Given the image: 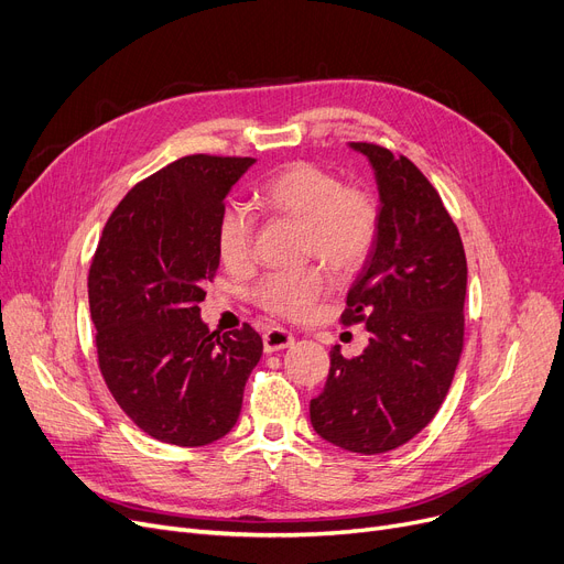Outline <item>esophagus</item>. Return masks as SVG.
I'll use <instances>...</instances> for the list:
<instances>
[{"label":"esophagus","instance_id":"esophagus-1","mask_svg":"<svg viewBox=\"0 0 564 564\" xmlns=\"http://www.w3.org/2000/svg\"><path fill=\"white\" fill-rule=\"evenodd\" d=\"M291 345H294V335H291V333L284 330V328L273 326V328H268V330L263 333V349H265V354H273V351L286 349V347H291Z\"/></svg>","mask_w":564,"mask_h":564}]
</instances>
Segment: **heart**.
<instances>
[{
	"label": "heart",
	"instance_id": "b5f03b06",
	"mask_svg": "<svg viewBox=\"0 0 564 564\" xmlns=\"http://www.w3.org/2000/svg\"><path fill=\"white\" fill-rule=\"evenodd\" d=\"M261 204L278 215L305 224V254L319 257L337 273H354L375 252L381 213L370 189L345 185L343 177L310 162H296L268 177L257 192ZM254 219L229 204L217 221L219 259L234 270L252 261ZM328 278L319 265L299 273H268L252 286V299L284 319L307 317L326 294Z\"/></svg>",
	"mask_w": 564,
	"mask_h": 564
}]
</instances>
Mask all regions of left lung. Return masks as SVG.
<instances>
[{
  "instance_id": "1",
  "label": "left lung",
  "mask_w": 564,
  "mask_h": 564,
  "mask_svg": "<svg viewBox=\"0 0 564 564\" xmlns=\"http://www.w3.org/2000/svg\"><path fill=\"white\" fill-rule=\"evenodd\" d=\"M351 148L375 169L381 227L340 322L366 324L370 340L354 358L330 349L310 421L326 442L375 456L410 442L442 408L465 343L467 261L437 189L408 156Z\"/></svg>"
}]
</instances>
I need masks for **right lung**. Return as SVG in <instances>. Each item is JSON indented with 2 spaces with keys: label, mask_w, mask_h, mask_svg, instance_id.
Listing matches in <instances>:
<instances>
[{
  "label": "right lung",
  "mask_w": 564,
  "mask_h": 564,
  "mask_svg": "<svg viewBox=\"0 0 564 564\" xmlns=\"http://www.w3.org/2000/svg\"><path fill=\"white\" fill-rule=\"evenodd\" d=\"M252 156L189 154L141 180L110 213L87 275L99 370L150 437L204 446L227 435L259 364L261 335L200 322L219 268L224 198Z\"/></svg>",
  "instance_id": "1"
}]
</instances>
